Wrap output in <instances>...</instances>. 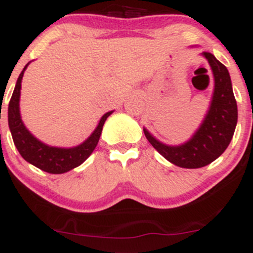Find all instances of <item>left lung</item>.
I'll return each instance as SVG.
<instances>
[{
  "instance_id": "8db88e82",
  "label": "left lung",
  "mask_w": 253,
  "mask_h": 253,
  "mask_svg": "<svg viewBox=\"0 0 253 253\" xmlns=\"http://www.w3.org/2000/svg\"><path fill=\"white\" fill-rule=\"evenodd\" d=\"M202 55L210 64L215 86L209 111L198 131L185 143L168 146L143 128L149 143L167 161L181 168H202L219 158L231 142L237 124V104L229 70L209 51H203Z\"/></svg>"
}]
</instances>
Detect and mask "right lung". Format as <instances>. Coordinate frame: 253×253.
I'll list each match as a JSON object with an SVG mask.
<instances>
[{
	"label": "right lung",
	"mask_w": 253,
	"mask_h": 253,
	"mask_svg": "<svg viewBox=\"0 0 253 253\" xmlns=\"http://www.w3.org/2000/svg\"><path fill=\"white\" fill-rule=\"evenodd\" d=\"M28 65L29 63L19 74L16 83V87H14L13 94H12L8 104V126L11 129L14 146L18 149L19 154L28 163L33 164L37 168L50 174L67 173V171L72 170V169L77 168L80 164L84 163L89 158L90 154L94 152L100 136H101L105 121L114 111L106 112L101 117L99 125L91 133V136L79 146L73 147V148H59V147H51L43 143L26 128V126L22 122L21 114H19L21 83L24 70L27 69Z\"/></svg>",
	"instance_id": "right-lung-1"
}]
</instances>
